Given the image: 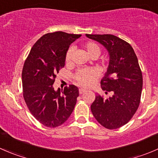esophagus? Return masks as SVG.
I'll use <instances>...</instances> for the list:
<instances>
[{
	"mask_svg": "<svg viewBox=\"0 0 158 158\" xmlns=\"http://www.w3.org/2000/svg\"><path fill=\"white\" fill-rule=\"evenodd\" d=\"M85 92V89H79V94H80V95H82V94H83Z\"/></svg>",
	"mask_w": 158,
	"mask_h": 158,
	"instance_id": "obj_1",
	"label": "esophagus"
}]
</instances>
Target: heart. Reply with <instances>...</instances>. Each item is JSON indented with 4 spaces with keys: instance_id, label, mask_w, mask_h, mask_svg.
<instances>
[{
    "instance_id": "obj_1",
    "label": "heart",
    "mask_w": 158,
    "mask_h": 158,
    "mask_svg": "<svg viewBox=\"0 0 158 158\" xmlns=\"http://www.w3.org/2000/svg\"><path fill=\"white\" fill-rule=\"evenodd\" d=\"M84 49L86 51L87 54L92 58L93 56H97L101 54V49L99 46L94 42H88L84 45ZM73 49H69L66 55V61L69 63L71 60ZM76 80L78 84L84 87H89L93 85L98 78V72L92 69H79L76 73Z\"/></svg>"
}]
</instances>
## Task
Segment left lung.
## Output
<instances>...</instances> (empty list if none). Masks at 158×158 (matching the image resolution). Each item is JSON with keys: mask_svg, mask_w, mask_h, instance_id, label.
Here are the masks:
<instances>
[{"mask_svg": "<svg viewBox=\"0 0 158 158\" xmlns=\"http://www.w3.org/2000/svg\"><path fill=\"white\" fill-rule=\"evenodd\" d=\"M97 41L107 50L109 66L101 80L106 94L111 95L103 99L95 96L91 111L98 123L108 129L123 126L136 112L142 91V73L135 51L130 44L111 34H85Z\"/></svg>", "mask_w": 158, "mask_h": 158, "instance_id": "obj_1", "label": "left lung"}]
</instances>
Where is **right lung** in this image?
<instances>
[{
    "label": "right lung",
    "mask_w": 158,
    "mask_h": 158,
    "mask_svg": "<svg viewBox=\"0 0 158 158\" xmlns=\"http://www.w3.org/2000/svg\"><path fill=\"white\" fill-rule=\"evenodd\" d=\"M82 35L62 31L47 33L33 46L22 72L23 98L33 117L41 124L55 128L64 123L74 109L79 89L70 85L63 92L52 86L63 68L69 45Z\"/></svg>",
    "instance_id": "right-lung-1"
}]
</instances>
